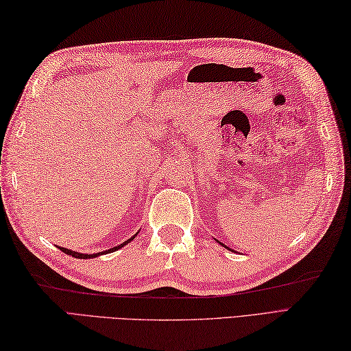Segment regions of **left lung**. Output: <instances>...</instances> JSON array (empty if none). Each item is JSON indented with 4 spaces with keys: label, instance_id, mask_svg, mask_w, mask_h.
Masks as SVG:
<instances>
[{
    "label": "left lung",
    "instance_id": "obj_1",
    "mask_svg": "<svg viewBox=\"0 0 351 351\" xmlns=\"http://www.w3.org/2000/svg\"><path fill=\"white\" fill-rule=\"evenodd\" d=\"M220 244H221V243H220Z\"/></svg>",
    "mask_w": 351,
    "mask_h": 351
}]
</instances>
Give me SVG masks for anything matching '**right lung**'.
Masks as SVG:
<instances>
[{
  "instance_id": "obj_1",
  "label": "right lung",
  "mask_w": 351,
  "mask_h": 351,
  "mask_svg": "<svg viewBox=\"0 0 351 351\" xmlns=\"http://www.w3.org/2000/svg\"><path fill=\"white\" fill-rule=\"evenodd\" d=\"M138 234V232H137ZM136 234V235H137ZM136 235L134 237H131L130 240H126L125 243H122V244H119V245H116V247H113V249H108V250H106V252H99V253H92V255H88V253H78V252H73V250H69V249H64V247H58L60 249L63 253H66V255H71V256H73V258H80V259H87V258H96V256H99V255H106V253H110V252H116V250H119L121 247H123V245H126L128 244L130 241H132L134 238H136Z\"/></svg>"
}]
</instances>
